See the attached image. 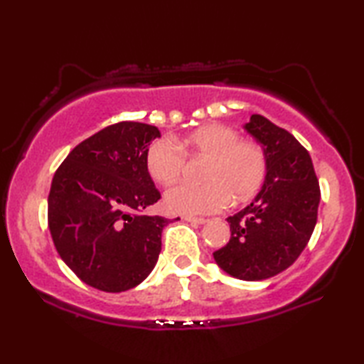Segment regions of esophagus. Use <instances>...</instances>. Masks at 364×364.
I'll use <instances>...</instances> for the list:
<instances>
[{"label":"esophagus","instance_id":"34e87169","mask_svg":"<svg viewBox=\"0 0 364 364\" xmlns=\"http://www.w3.org/2000/svg\"><path fill=\"white\" fill-rule=\"evenodd\" d=\"M184 220L189 221V223H194V225H205L207 223L205 218H197V217H184Z\"/></svg>","mask_w":364,"mask_h":364}]
</instances>
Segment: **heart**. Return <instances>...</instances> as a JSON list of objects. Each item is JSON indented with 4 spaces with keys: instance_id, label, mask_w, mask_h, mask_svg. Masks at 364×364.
<instances>
[{
    "instance_id": "1",
    "label": "heart",
    "mask_w": 364,
    "mask_h": 364,
    "mask_svg": "<svg viewBox=\"0 0 364 364\" xmlns=\"http://www.w3.org/2000/svg\"><path fill=\"white\" fill-rule=\"evenodd\" d=\"M204 157L205 183H180L165 193V207L171 213L205 215L218 212L232 202H244L257 194L267 176V156L260 144L241 141L230 127L205 125L197 128L176 144L168 138L154 141L146 152V167L160 184L180 178L186 156Z\"/></svg>"
}]
</instances>
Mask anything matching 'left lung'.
I'll use <instances>...</instances> for the list:
<instances>
[{"label": "left lung", "mask_w": 364, "mask_h": 364, "mask_svg": "<svg viewBox=\"0 0 364 364\" xmlns=\"http://www.w3.org/2000/svg\"><path fill=\"white\" fill-rule=\"evenodd\" d=\"M244 130L263 147L267 176L255 199L226 218L231 239L213 258L232 278L263 281L287 269L306 247L321 193L310 154L291 133L258 114Z\"/></svg>", "instance_id": "left-lung-1"}]
</instances>
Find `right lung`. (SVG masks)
I'll return each instance as SVG.
<instances>
[{
	"mask_svg": "<svg viewBox=\"0 0 364 364\" xmlns=\"http://www.w3.org/2000/svg\"><path fill=\"white\" fill-rule=\"evenodd\" d=\"M157 127L120 122L80 143L54 173L48 225L64 263L85 284L123 292L159 260L164 217L141 215L160 199L146 167Z\"/></svg>",
	"mask_w": 364,
	"mask_h": 364,
	"instance_id": "1",
	"label": "right lung"
}]
</instances>
